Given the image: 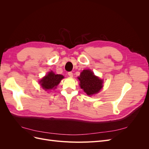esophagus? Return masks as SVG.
I'll return each instance as SVG.
<instances>
[{
	"label": "esophagus",
	"instance_id": "obj_1",
	"mask_svg": "<svg viewBox=\"0 0 149 149\" xmlns=\"http://www.w3.org/2000/svg\"><path fill=\"white\" fill-rule=\"evenodd\" d=\"M68 76H70V77H71V78H72L73 76V73H72V72H68Z\"/></svg>",
	"mask_w": 149,
	"mask_h": 149
}]
</instances>
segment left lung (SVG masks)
<instances>
[{
  "label": "left lung",
  "instance_id": "obj_1",
  "mask_svg": "<svg viewBox=\"0 0 149 149\" xmlns=\"http://www.w3.org/2000/svg\"><path fill=\"white\" fill-rule=\"evenodd\" d=\"M79 86L88 96L98 93L103 87V80L95 76L90 70H84L78 77Z\"/></svg>",
  "mask_w": 149,
  "mask_h": 149
}]
</instances>
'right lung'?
I'll return each instance as SVG.
<instances>
[{
    "label": "right lung",
    "mask_w": 149,
    "mask_h": 149,
    "mask_svg": "<svg viewBox=\"0 0 149 149\" xmlns=\"http://www.w3.org/2000/svg\"><path fill=\"white\" fill-rule=\"evenodd\" d=\"M64 76L61 74H56L52 71L48 72V74L39 81L41 87L47 91L52 89H55L59 84Z\"/></svg>",
    "instance_id": "obj_1"
}]
</instances>
